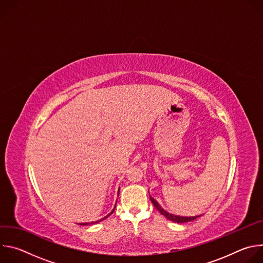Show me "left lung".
Segmentation results:
<instances>
[{
	"mask_svg": "<svg viewBox=\"0 0 263 263\" xmlns=\"http://www.w3.org/2000/svg\"><path fill=\"white\" fill-rule=\"evenodd\" d=\"M148 196H149V200H151V202L153 203V205L155 206V208L163 215L165 216L167 219H170L171 221L173 222H177V223H182V222H187V221H191V220H194V219H197L198 217L202 216L203 214H197V215H180V214H176V213H173V212H170L167 211L166 209H164L151 195H149L148 193Z\"/></svg>",
	"mask_w": 263,
	"mask_h": 263,
	"instance_id": "left-lung-1",
	"label": "left lung"
}]
</instances>
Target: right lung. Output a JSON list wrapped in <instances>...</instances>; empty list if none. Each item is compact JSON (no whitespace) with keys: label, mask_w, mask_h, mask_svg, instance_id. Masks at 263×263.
I'll return each mask as SVG.
<instances>
[{"label":"right lung","mask_w":263,"mask_h":263,"mask_svg":"<svg viewBox=\"0 0 263 263\" xmlns=\"http://www.w3.org/2000/svg\"><path fill=\"white\" fill-rule=\"evenodd\" d=\"M119 195H120V189H119V191H118V197H119ZM118 202V201H117ZM116 207H117V203H116V205H115V208L111 210V212L110 213H108L106 216H104L103 218H101V219H99V220H96V221H91V222H78V224H82V226H86V224H93V223H98V222H100V221H102L103 219H105V218H107L110 214H112L114 213V211H115V209H116Z\"/></svg>","instance_id":"obj_1"}]
</instances>
